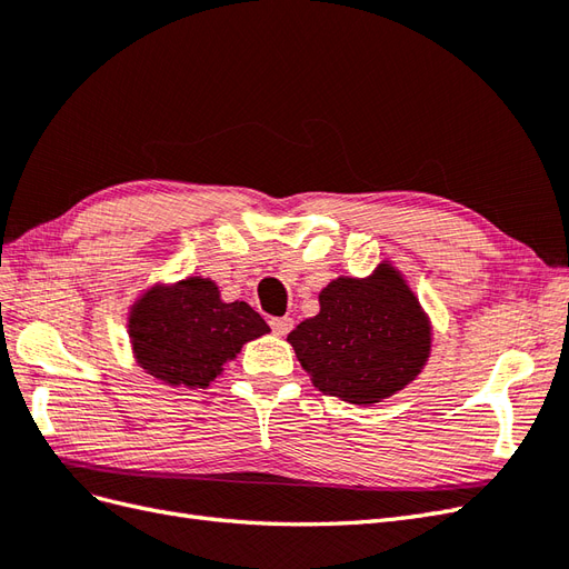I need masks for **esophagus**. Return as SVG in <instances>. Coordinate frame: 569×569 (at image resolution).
<instances>
[{
    "mask_svg": "<svg viewBox=\"0 0 569 569\" xmlns=\"http://www.w3.org/2000/svg\"><path fill=\"white\" fill-rule=\"evenodd\" d=\"M270 327L272 332L278 337H284L291 332V327H295V320H291L289 316H282V318H270Z\"/></svg>",
    "mask_w": 569,
    "mask_h": 569,
    "instance_id": "esophagus-1",
    "label": "esophagus"
}]
</instances>
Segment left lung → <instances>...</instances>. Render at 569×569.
Wrapping results in <instances>:
<instances>
[{
  "label": "left lung",
  "mask_w": 569,
  "mask_h": 569,
  "mask_svg": "<svg viewBox=\"0 0 569 569\" xmlns=\"http://www.w3.org/2000/svg\"><path fill=\"white\" fill-rule=\"evenodd\" d=\"M313 385L349 403H377L403 389L429 353L416 295L387 263L370 280L339 278L320 291V313L289 332Z\"/></svg>",
  "instance_id": "obj_1"
}]
</instances>
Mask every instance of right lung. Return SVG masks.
I'll use <instances>...</instances> for the list:
<instances>
[{
    "label": "right lung",
    "mask_w": 569,
    "mask_h": 569,
    "mask_svg": "<svg viewBox=\"0 0 569 569\" xmlns=\"http://www.w3.org/2000/svg\"><path fill=\"white\" fill-rule=\"evenodd\" d=\"M270 330L244 301L222 303L211 280L187 278L151 289L130 313L140 366L173 387L206 389L242 343Z\"/></svg>",
    "instance_id": "obj_1"
}]
</instances>
